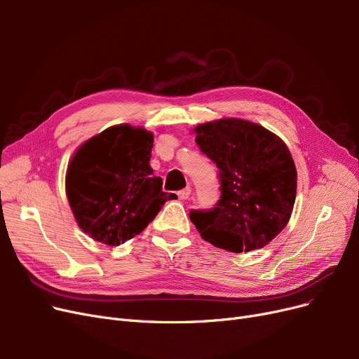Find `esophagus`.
<instances>
[{"label": "esophagus", "instance_id": "34e87169", "mask_svg": "<svg viewBox=\"0 0 359 359\" xmlns=\"http://www.w3.org/2000/svg\"><path fill=\"white\" fill-rule=\"evenodd\" d=\"M190 194H191V189L187 187V189H184V190L178 191V198H180L181 201H187V199L190 198Z\"/></svg>", "mask_w": 359, "mask_h": 359}]
</instances>
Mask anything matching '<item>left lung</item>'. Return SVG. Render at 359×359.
Returning a JSON list of instances; mask_svg holds the SVG:
<instances>
[{"label": "left lung", "mask_w": 359, "mask_h": 359, "mask_svg": "<svg viewBox=\"0 0 359 359\" xmlns=\"http://www.w3.org/2000/svg\"><path fill=\"white\" fill-rule=\"evenodd\" d=\"M196 144L219 168L220 199L191 210L201 236L232 253L269 244L285 229L297 196V169L286 144L245 119L224 118L194 128Z\"/></svg>", "instance_id": "8db88e82"}]
</instances>
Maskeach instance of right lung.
<instances>
[{
    "mask_svg": "<svg viewBox=\"0 0 359 359\" xmlns=\"http://www.w3.org/2000/svg\"><path fill=\"white\" fill-rule=\"evenodd\" d=\"M153 133L114 126L86 140L73 156L66 191L81 229L106 245H119L154 220L172 194L149 166Z\"/></svg>",
    "mask_w": 359,
    "mask_h": 359,
    "instance_id": "1",
    "label": "right lung"
}]
</instances>
